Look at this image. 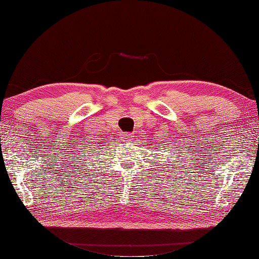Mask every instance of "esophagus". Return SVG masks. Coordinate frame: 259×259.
Instances as JSON below:
<instances>
[{
	"label": "esophagus",
	"instance_id": "34e87169",
	"mask_svg": "<svg viewBox=\"0 0 259 259\" xmlns=\"http://www.w3.org/2000/svg\"><path fill=\"white\" fill-rule=\"evenodd\" d=\"M123 136H124L125 137V139H130V135L129 134H124V135H123Z\"/></svg>",
	"mask_w": 259,
	"mask_h": 259
}]
</instances>
